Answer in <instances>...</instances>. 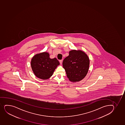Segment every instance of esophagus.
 Returning <instances> with one entry per match:
<instances>
[{
	"label": "esophagus",
	"instance_id": "34e87169",
	"mask_svg": "<svg viewBox=\"0 0 125 125\" xmlns=\"http://www.w3.org/2000/svg\"><path fill=\"white\" fill-rule=\"evenodd\" d=\"M62 62H63V60H59V62H60L61 64H62Z\"/></svg>",
	"mask_w": 125,
	"mask_h": 125
}]
</instances>
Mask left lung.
I'll list each match as a JSON object with an SVG mask.
<instances>
[{
  "label": "left lung",
  "instance_id": "1",
  "mask_svg": "<svg viewBox=\"0 0 125 125\" xmlns=\"http://www.w3.org/2000/svg\"><path fill=\"white\" fill-rule=\"evenodd\" d=\"M62 64L69 80L72 82H78L87 74L90 60L84 52L72 50L64 59Z\"/></svg>",
  "mask_w": 125,
  "mask_h": 125
}]
</instances>
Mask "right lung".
<instances>
[{
	"label": "right lung",
	"mask_w": 125,
	"mask_h": 125,
	"mask_svg": "<svg viewBox=\"0 0 125 125\" xmlns=\"http://www.w3.org/2000/svg\"><path fill=\"white\" fill-rule=\"evenodd\" d=\"M59 65L56 58L50 59L49 53L45 52L36 54L31 60V68L34 73L41 79L50 78Z\"/></svg>",
	"instance_id": "right-lung-1"
}]
</instances>
